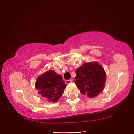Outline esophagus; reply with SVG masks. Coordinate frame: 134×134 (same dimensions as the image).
Wrapping results in <instances>:
<instances>
[{
    "instance_id": "34e87169",
    "label": "esophagus",
    "mask_w": 134,
    "mask_h": 134,
    "mask_svg": "<svg viewBox=\"0 0 134 134\" xmlns=\"http://www.w3.org/2000/svg\"><path fill=\"white\" fill-rule=\"evenodd\" d=\"M72 81H73L71 80H66V81H65V83H66V84H70V83H71V82H72Z\"/></svg>"
}]
</instances>
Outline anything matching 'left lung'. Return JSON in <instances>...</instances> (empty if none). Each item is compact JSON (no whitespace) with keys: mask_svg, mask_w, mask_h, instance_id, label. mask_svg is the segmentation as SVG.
Here are the masks:
<instances>
[{"mask_svg":"<svg viewBox=\"0 0 134 134\" xmlns=\"http://www.w3.org/2000/svg\"><path fill=\"white\" fill-rule=\"evenodd\" d=\"M75 82L81 93L94 98L103 91L106 74L98 62L85 63L76 70Z\"/></svg>","mask_w":134,"mask_h":134,"instance_id":"8db88e82","label":"left lung"}]
</instances>
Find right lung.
Here are the masks:
<instances>
[{
	"instance_id": "1",
	"label": "right lung",
	"mask_w": 134,
	"mask_h": 134,
	"mask_svg": "<svg viewBox=\"0 0 134 134\" xmlns=\"http://www.w3.org/2000/svg\"><path fill=\"white\" fill-rule=\"evenodd\" d=\"M66 86L61 75L52 70L39 75L35 82V88L38 90V93L49 102H57Z\"/></svg>"
}]
</instances>
